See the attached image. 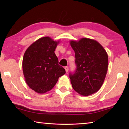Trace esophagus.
Instances as JSON below:
<instances>
[{
	"instance_id": "obj_1",
	"label": "esophagus",
	"mask_w": 129,
	"mask_h": 129,
	"mask_svg": "<svg viewBox=\"0 0 129 129\" xmlns=\"http://www.w3.org/2000/svg\"><path fill=\"white\" fill-rule=\"evenodd\" d=\"M65 71H66V72H68V71H69V68H68V67H65Z\"/></svg>"
}]
</instances>
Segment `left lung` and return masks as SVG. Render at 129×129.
<instances>
[{
  "label": "left lung",
  "instance_id": "1",
  "mask_svg": "<svg viewBox=\"0 0 129 129\" xmlns=\"http://www.w3.org/2000/svg\"><path fill=\"white\" fill-rule=\"evenodd\" d=\"M75 53L76 69L69 73L74 90L88 96L99 90L105 78L108 67V56L97 41L82 38L70 41Z\"/></svg>",
  "mask_w": 129,
  "mask_h": 129
}]
</instances>
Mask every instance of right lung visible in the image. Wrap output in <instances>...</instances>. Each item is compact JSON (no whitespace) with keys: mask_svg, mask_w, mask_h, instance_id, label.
Returning <instances> with one entry per match:
<instances>
[{"mask_svg":"<svg viewBox=\"0 0 129 129\" xmlns=\"http://www.w3.org/2000/svg\"><path fill=\"white\" fill-rule=\"evenodd\" d=\"M58 43L49 37H43L32 44L24 54L22 67L25 82L37 93L51 90L58 78L65 73L54 53Z\"/></svg>","mask_w":129,"mask_h":129,"instance_id":"1","label":"right lung"}]
</instances>
